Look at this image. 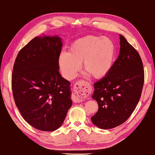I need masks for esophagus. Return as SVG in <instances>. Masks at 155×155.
<instances>
[{"label": "esophagus", "mask_w": 155, "mask_h": 155, "mask_svg": "<svg viewBox=\"0 0 155 155\" xmlns=\"http://www.w3.org/2000/svg\"><path fill=\"white\" fill-rule=\"evenodd\" d=\"M91 90L88 84L84 81H79L74 86V102H80L84 101L86 97L89 96Z\"/></svg>", "instance_id": "34e87169"}]
</instances>
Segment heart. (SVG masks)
I'll return each instance as SVG.
<instances>
[{
	"mask_svg": "<svg viewBox=\"0 0 155 155\" xmlns=\"http://www.w3.org/2000/svg\"><path fill=\"white\" fill-rule=\"evenodd\" d=\"M115 56V45L108 38L86 35L69 45L67 53L60 54L59 66L67 80L73 79L82 67L94 79L106 77L111 69Z\"/></svg>",
	"mask_w": 155,
	"mask_h": 155,
	"instance_id": "b5f03b06",
	"label": "heart"
}]
</instances>
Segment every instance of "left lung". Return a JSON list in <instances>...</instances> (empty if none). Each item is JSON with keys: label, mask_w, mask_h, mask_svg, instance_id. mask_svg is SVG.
Returning a JSON list of instances; mask_svg holds the SVG:
<instances>
[{"label": "left lung", "mask_w": 155, "mask_h": 155, "mask_svg": "<svg viewBox=\"0 0 155 155\" xmlns=\"http://www.w3.org/2000/svg\"><path fill=\"white\" fill-rule=\"evenodd\" d=\"M120 53L106 77L94 84L92 95L98 110L91 118L94 125L110 129L127 120L141 96L144 72L139 53L120 35Z\"/></svg>", "instance_id": "8db88e82"}]
</instances>
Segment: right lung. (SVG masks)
Here are the masks:
<instances>
[{
	"instance_id": "1",
	"label": "right lung",
	"mask_w": 155,
	"mask_h": 155,
	"mask_svg": "<svg viewBox=\"0 0 155 155\" xmlns=\"http://www.w3.org/2000/svg\"><path fill=\"white\" fill-rule=\"evenodd\" d=\"M61 38L36 37L22 48L12 74L16 106L25 121L42 131H54L72 104L70 82L61 77Z\"/></svg>"
}]
</instances>
